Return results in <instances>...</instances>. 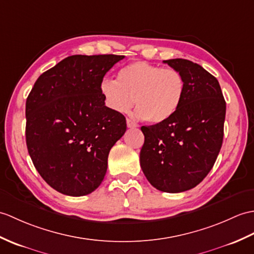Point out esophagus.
I'll use <instances>...</instances> for the list:
<instances>
[{
    "label": "esophagus",
    "instance_id": "1",
    "mask_svg": "<svg viewBox=\"0 0 254 254\" xmlns=\"http://www.w3.org/2000/svg\"><path fill=\"white\" fill-rule=\"evenodd\" d=\"M127 126L129 128H134V127H138L137 123L135 122V121H133V120H131V119H127Z\"/></svg>",
    "mask_w": 254,
    "mask_h": 254
}]
</instances>
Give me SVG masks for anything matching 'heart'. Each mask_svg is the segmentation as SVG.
Returning a JSON list of instances; mask_svg holds the SVG:
<instances>
[{"instance_id":"b5f03b06","label":"heart","mask_w":254,"mask_h":254,"mask_svg":"<svg viewBox=\"0 0 254 254\" xmlns=\"http://www.w3.org/2000/svg\"><path fill=\"white\" fill-rule=\"evenodd\" d=\"M99 91L111 110L127 114L135 100L137 116L158 125L168 121L179 110L185 93V81L176 69L134 62L119 70L117 81L103 79Z\"/></svg>"}]
</instances>
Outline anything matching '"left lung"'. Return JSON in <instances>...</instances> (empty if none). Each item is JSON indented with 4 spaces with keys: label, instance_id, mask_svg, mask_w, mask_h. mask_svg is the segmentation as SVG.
I'll return each instance as SVG.
<instances>
[{
    "label": "left lung",
    "instance_id": "left-lung-1",
    "mask_svg": "<svg viewBox=\"0 0 254 254\" xmlns=\"http://www.w3.org/2000/svg\"><path fill=\"white\" fill-rule=\"evenodd\" d=\"M179 70L185 93L176 114L166 122L141 127V170L164 192L196 187L213 168L224 136L226 103L219 81L200 64L175 58L163 61Z\"/></svg>",
    "mask_w": 254,
    "mask_h": 254
}]
</instances>
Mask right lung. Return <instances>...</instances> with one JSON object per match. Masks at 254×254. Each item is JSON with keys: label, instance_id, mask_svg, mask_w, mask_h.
<instances>
[{"label": "right lung", "instance_id": "1", "mask_svg": "<svg viewBox=\"0 0 254 254\" xmlns=\"http://www.w3.org/2000/svg\"><path fill=\"white\" fill-rule=\"evenodd\" d=\"M122 55H73L41 74L26 102V141L42 179L67 196L91 193L107 172L108 155L127 131L99 84Z\"/></svg>", "mask_w": 254, "mask_h": 254}]
</instances>
